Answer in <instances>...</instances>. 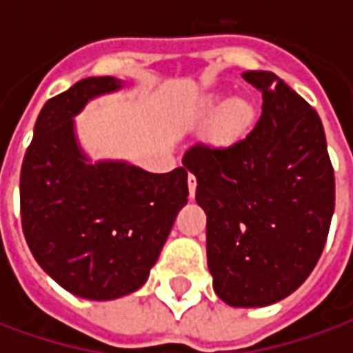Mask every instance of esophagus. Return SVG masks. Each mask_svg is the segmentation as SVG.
<instances>
[{
	"label": "esophagus",
	"instance_id": "esophagus-1",
	"mask_svg": "<svg viewBox=\"0 0 353 353\" xmlns=\"http://www.w3.org/2000/svg\"><path fill=\"white\" fill-rule=\"evenodd\" d=\"M187 183H189V196H194V192H196V177L192 176V174H189V177H187Z\"/></svg>",
	"mask_w": 353,
	"mask_h": 353
}]
</instances>
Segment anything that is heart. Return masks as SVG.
<instances>
[{"mask_svg":"<svg viewBox=\"0 0 353 353\" xmlns=\"http://www.w3.org/2000/svg\"><path fill=\"white\" fill-rule=\"evenodd\" d=\"M210 113H217L212 138L217 147H230L244 141L257 123V108L245 98H232L225 105L219 101L208 103Z\"/></svg>","mask_w":353,"mask_h":353,"instance_id":"b5f03b06","label":"heart"}]
</instances>
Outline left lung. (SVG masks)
<instances>
[{
	"mask_svg": "<svg viewBox=\"0 0 353 353\" xmlns=\"http://www.w3.org/2000/svg\"><path fill=\"white\" fill-rule=\"evenodd\" d=\"M242 77L263 92L252 134L230 147L194 143L183 166L208 215L215 293L255 308L291 295L314 270L334 212V172L316 109L274 73Z\"/></svg>",
	"mask_w": 353,
	"mask_h": 353,
	"instance_id": "obj_1",
	"label": "left lung"
}]
</instances>
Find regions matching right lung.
Listing matches in <instances>:
<instances>
[{
  "label": "right lung",
  "instance_id": "1",
  "mask_svg": "<svg viewBox=\"0 0 353 353\" xmlns=\"http://www.w3.org/2000/svg\"><path fill=\"white\" fill-rule=\"evenodd\" d=\"M87 77L43 105L20 170V219L28 248L50 278L90 301L145 283L179 210L187 170L149 174L126 162L88 164L73 115L94 96L121 88Z\"/></svg>",
  "mask_w": 353,
  "mask_h": 353
}]
</instances>
